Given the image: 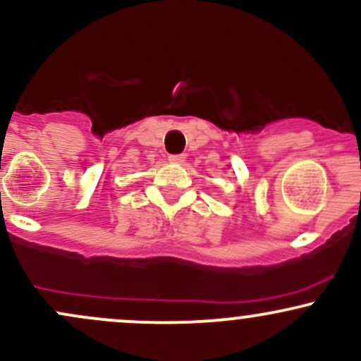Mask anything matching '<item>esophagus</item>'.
Masks as SVG:
<instances>
[{"mask_svg": "<svg viewBox=\"0 0 361 361\" xmlns=\"http://www.w3.org/2000/svg\"><path fill=\"white\" fill-rule=\"evenodd\" d=\"M169 161L174 162V164H181L185 161V155L183 154H176V155H169Z\"/></svg>", "mask_w": 361, "mask_h": 361, "instance_id": "34e87169", "label": "esophagus"}]
</instances>
